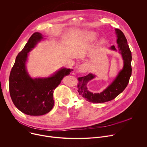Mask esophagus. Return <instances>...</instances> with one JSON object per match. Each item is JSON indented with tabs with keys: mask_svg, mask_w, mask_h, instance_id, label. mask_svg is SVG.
Here are the masks:
<instances>
[{
	"mask_svg": "<svg viewBox=\"0 0 147 147\" xmlns=\"http://www.w3.org/2000/svg\"><path fill=\"white\" fill-rule=\"evenodd\" d=\"M89 69V65L87 63H84L80 65L78 68V71L80 72H86Z\"/></svg>",
	"mask_w": 147,
	"mask_h": 147,
	"instance_id": "1",
	"label": "esophagus"
}]
</instances>
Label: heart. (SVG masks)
Segmentation results:
<instances>
[{
	"label": "heart",
	"mask_w": 147,
	"mask_h": 147,
	"mask_svg": "<svg viewBox=\"0 0 147 147\" xmlns=\"http://www.w3.org/2000/svg\"><path fill=\"white\" fill-rule=\"evenodd\" d=\"M97 35L94 32H87L85 35V38L87 42H92L96 39Z\"/></svg>",
	"instance_id": "heart-1"
}]
</instances>
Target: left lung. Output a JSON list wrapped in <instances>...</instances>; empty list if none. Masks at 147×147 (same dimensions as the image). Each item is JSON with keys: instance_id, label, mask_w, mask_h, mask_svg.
<instances>
[{"instance_id": "1", "label": "left lung", "mask_w": 147, "mask_h": 147, "mask_svg": "<svg viewBox=\"0 0 147 147\" xmlns=\"http://www.w3.org/2000/svg\"><path fill=\"white\" fill-rule=\"evenodd\" d=\"M115 31L118 38L117 43L118 45V49L123 60V67L112 83L100 93H93L87 90V83L94 78L95 75L89 74L85 76L78 78L79 94L89 102L102 103L112 100L125 89L129 83L132 71L131 53L123 33L119 29H116ZM111 49L116 51L114 46H112Z\"/></svg>"}]
</instances>
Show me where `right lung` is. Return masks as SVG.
<instances>
[{"instance_id":"1","label":"right lung","mask_w":147,"mask_h":147,"mask_svg":"<svg viewBox=\"0 0 147 147\" xmlns=\"http://www.w3.org/2000/svg\"><path fill=\"white\" fill-rule=\"evenodd\" d=\"M43 39L35 32L17 55L9 76V92L14 105L21 112L31 116H40L49 112L54 104L53 91L72 69L61 68L49 78L32 79L28 74L25 64L28 53Z\"/></svg>"}]
</instances>
